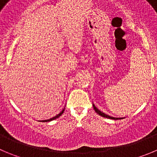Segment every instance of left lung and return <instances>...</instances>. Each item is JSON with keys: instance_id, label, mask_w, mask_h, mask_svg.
Returning a JSON list of instances; mask_svg holds the SVG:
<instances>
[{"instance_id": "left-lung-1", "label": "left lung", "mask_w": 157, "mask_h": 157, "mask_svg": "<svg viewBox=\"0 0 157 157\" xmlns=\"http://www.w3.org/2000/svg\"><path fill=\"white\" fill-rule=\"evenodd\" d=\"M93 107H94V111L96 112V113L98 114L99 115H101V116L104 117V118H109V119H114V120H117V119H121V118H114V117H112V116H109V115H106V114L103 113L102 112H101V111H99L98 108H96V107L94 106V105H93Z\"/></svg>"}]
</instances>
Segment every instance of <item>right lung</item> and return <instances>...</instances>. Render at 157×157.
<instances>
[{
  "label": "right lung",
  "mask_w": 157,
  "mask_h": 157,
  "mask_svg": "<svg viewBox=\"0 0 157 157\" xmlns=\"http://www.w3.org/2000/svg\"><path fill=\"white\" fill-rule=\"evenodd\" d=\"M64 110H65V108H63V109L62 110V112H59V113L58 114V115H56V116H54V117H52V118H50V119H47V120H43V122H46V121H52V120H54V119H56V118H59V117L60 116V115H63V112H64Z\"/></svg>",
  "instance_id": "right-lung-1"
}]
</instances>
